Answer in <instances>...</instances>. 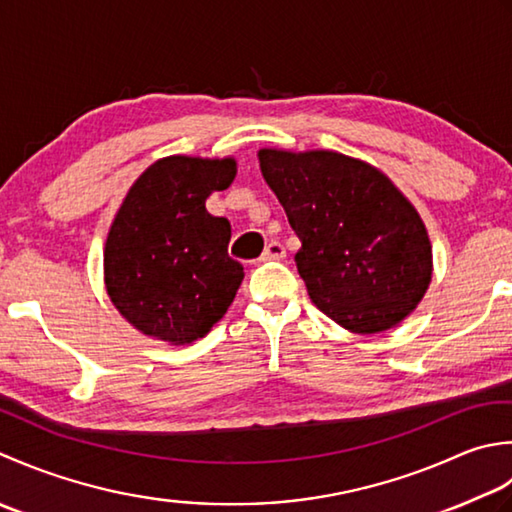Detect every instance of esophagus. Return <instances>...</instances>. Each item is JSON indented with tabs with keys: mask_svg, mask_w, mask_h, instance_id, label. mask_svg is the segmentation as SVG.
I'll return each instance as SVG.
<instances>
[{
	"mask_svg": "<svg viewBox=\"0 0 512 512\" xmlns=\"http://www.w3.org/2000/svg\"><path fill=\"white\" fill-rule=\"evenodd\" d=\"M285 256H287L285 247L280 245L278 241H271V243L265 247V252H263V256H260V260H283Z\"/></svg>",
	"mask_w": 512,
	"mask_h": 512,
	"instance_id": "34e87169",
	"label": "esophagus"
}]
</instances>
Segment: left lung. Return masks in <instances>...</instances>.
<instances>
[{
	"instance_id": "1",
	"label": "left lung",
	"mask_w": 512,
	"mask_h": 512,
	"mask_svg": "<svg viewBox=\"0 0 512 512\" xmlns=\"http://www.w3.org/2000/svg\"><path fill=\"white\" fill-rule=\"evenodd\" d=\"M265 183L300 238L311 302L351 333L387 331L420 305L433 276L429 232L371 163L333 150H258Z\"/></svg>"
}]
</instances>
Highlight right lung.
Returning <instances> with one entry per match:
<instances>
[{
  "label": "right lung",
  "mask_w": 512,
  "mask_h": 512,
  "mask_svg": "<svg viewBox=\"0 0 512 512\" xmlns=\"http://www.w3.org/2000/svg\"><path fill=\"white\" fill-rule=\"evenodd\" d=\"M236 176V159L174 154L125 194L103 249V280L119 314L145 336L190 344L234 302L245 271L229 258L232 227L205 201Z\"/></svg>",
  "instance_id": "obj_1"
}]
</instances>
